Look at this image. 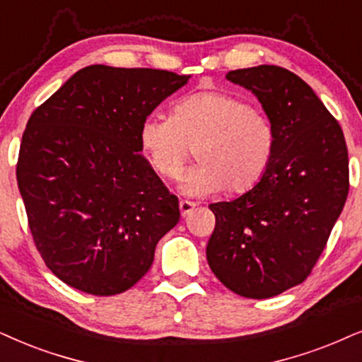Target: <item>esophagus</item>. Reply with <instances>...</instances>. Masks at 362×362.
I'll list each match as a JSON object with an SVG mask.
<instances>
[{"label": "esophagus", "instance_id": "34e87169", "mask_svg": "<svg viewBox=\"0 0 362 362\" xmlns=\"http://www.w3.org/2000/svg\"><path fill=\"white\" fill-rule=\"evenodd\" d=\"M195 205H197V204H195V202H190V200H180V204H178V207H180V214L185 217V215H189V214L192 212V210L195 209Z\"/></svg>", "mask_w": 362, "mask_h": 362}]
</instances>
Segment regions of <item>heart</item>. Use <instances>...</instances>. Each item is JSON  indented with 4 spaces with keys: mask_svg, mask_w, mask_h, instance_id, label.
Instances as JSON below:
<instances>
[{
    "mask_svg": "<svg viewBox=\"0 0 362 362\" xmlns=\"http://www.w3.org/2000/svg\"><path fill=\"white\" fill-rule=\"evenodd\" d=\"M140 145L155 172L177 178L195 147L199 165L184 178L189 194H210L226 187L230 194L252 189L274 153V128L262 112L223 91L190 95L170 117H147Z\"/></svg>",
    "mask_w": 362,
    "mask_h": 362,
    "instance_id": "obj_1",
    "label": "heart"
}]
</instances>
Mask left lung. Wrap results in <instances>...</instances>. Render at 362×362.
I'll list each match as a JSON object with an SVG mask.
<instances>
[{"mask_svg": "<svg viewBox=\"0 0 362 362\" xmlns=\"http://www.w3.org/2000/svg\"><path fill=\"white\" fill-rule=\"evenodd\" d=\"M250 90L274 128L267 170L249 192L210 204L207 260L227 289L267 299L299 286L321 257L349 192L342 128L313 88L286 68L227 73Z\"/></svg>", "mask_w": 362, "mask_h": 362, "instance_id": "obj_1", "label": "left lung"}]
</instances>
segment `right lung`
I'll return each instance as SVG.
<instances>
[{"label": "right lung", "mask_w": 362, "mask_h": 362, "mask_svg": "<svg viewBox=\"0 0 362 362\" xmlns=\"http://www.w3.org/2000/svg\"><path fill=\"white\" fill-rule=\"evenodd\" d=\"M189 78L91 65L31 113L18 189L36 249L59 281L115 296L148 272L180 209L139 153L140 125Z\"/></svg>", "instance_id": "add662e5"}]
</instances>
